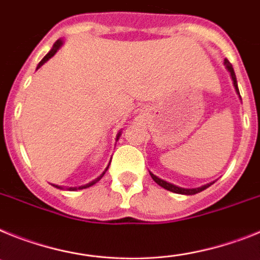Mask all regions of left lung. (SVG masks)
Masks as SVG:
<instances>
[{
	"label": "left lung",
	"mask_w": 260,
	"mask_h": 260,
	"mask_svg": "<svg viewBox=\"0 0 260 260\" xmlns=\"http://www.w3.org/2000/svg\"><path fill=\"white\" fill-rule=\"evenodd\" d=\"M224 64H225V67L228 68V71L230 72V76H232V80H233V85H234V87H236V91L239 94L238 85H237L236 73H234L233 67H232V64H230L228 58H225L224 60ZM239 98H241V96H239ZM150 175H152L153 180H154L155 183L159 184L161 187H164L165 189H168V191H171V192H175V193H182V195H193V193L200 192V191H203V189H205V188H208V187L211 186V184H205V186L199 187V188H182V187H178V186H174V184H171V183H168L166 180L159 179L158 177H155L154 174L150 173Z\"/></svg>",
	"instance_id": "8db88e82"
}]
</instances>
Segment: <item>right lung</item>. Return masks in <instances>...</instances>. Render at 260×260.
<instances>
[{"mask_svg":"<svg viewBox=\"0 0 260 260\" xmlns=\"http://www.w3.org/2000/svg\"><path fill=\"white\" fill-rule=\"evenodd\" d=\"M61 44H62L61 40H57V42L55 43V46H53V48H52L51 51H49L48 53H47V55L44 56V57H43V60H42V61L39 62V65H38V68H40V67H42L43 64H44V62L48 61L49 58H51L52 56L55 55L56 52H57V49L60 48V47H61ZM38 68H36V69H38ZM119 136H120V133H119V135H117V139H119ZM106 170H107V169H106ZM103 174H105V173H103ZM103 174H102V175H103ZM102 175H101V178H102ZM101 178H98V179H96V180H99V179H101ZM96 180H94V182H91V183H89V184H85V186L78 187V188H76V187H69V188H68V189H69V191H74V189H83V188H87V187L92 186V184L95 183ZM55 187H57V188H61V187H60V186H55Z\"/></svg>","mask_w":260,"mask_h":260,"instance_id":"add662e5","label":"right lung"}]
</instances>
